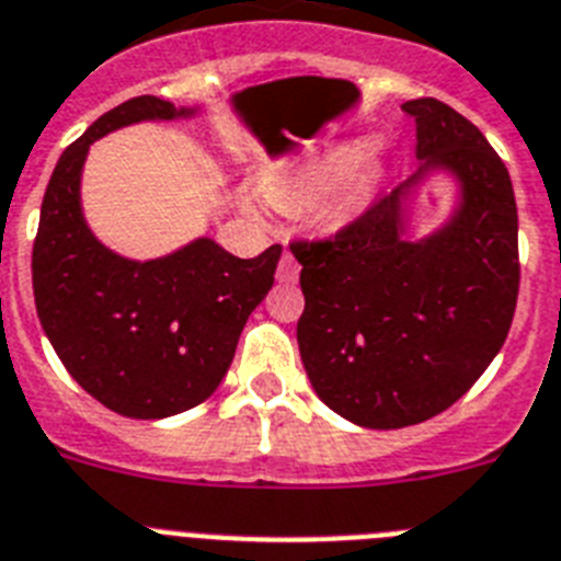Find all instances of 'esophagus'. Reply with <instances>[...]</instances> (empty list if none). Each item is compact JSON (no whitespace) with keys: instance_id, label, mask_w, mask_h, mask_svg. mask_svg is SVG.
<instances>
[{"instance_id":"1","label":"esophagus","mask_w":561,"mask_h":561,"mask_svg":"<svg viewBox=\"0 0 561 561\" xmlns=\"http://www.w3.org/2000/svg\"><path fill=\"white\" fill-rule=\"evenodd\" d=\"M298 261H295V255L291 252H284V257H280V263H277V280L280 284H295L298 280Z\"/></svg>"}]
</instances>
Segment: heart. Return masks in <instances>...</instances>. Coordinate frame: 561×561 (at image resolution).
<instances>
[{
	"mask_svg": "<svg viewBox=\"0 0 561 561\" xmlns=\"http://www.w3.org/2000/svg\"><path fill=\"white\" fill-rule=\"evenodd\" d=\"M368 147V141H346L266 172L263 195L277 209H318L320 224L343 227L366 207L380 184V170H360ZM249 204L255 207V201Z\"/></svg>",
	"mask_w": 561,
	"mask_h": 561,
	"instance_id": "heart-1",
	"label": "heart"
}]
</instances>
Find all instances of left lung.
<instances>
[{"label": "left lung", "instance_id": "8db88e82", "mask_svg": "<svg viewBox=\"0 0 561 561\" xmlns=\"http://www.w3.org/2000/svg\"><path fill=\"white\" fill-rule=\"evenodd\" d=\"M414 179L332 241L291 243L306 309L298 346L312 389L363 428L437 417L491 366L519 295L516 201L491 144L457 110L414 99ZM443 171L458 184L449 218L410 234L419 186Z\"/></svg>", "mask_w": 561, "mask_h": 561}]
</instances>
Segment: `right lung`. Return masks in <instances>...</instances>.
Segmentation results:
<instances>
[{
    "mask_svg": "<svg viewBox=\"0 0 561 561\" xmlns=\"http://www.w3.org/2000/svg\"><path fill=\"white\" fill-rule=\"evenodd\" d=\"M193 116L198 107L158 95L118 104L61 152L42 201L33 243L42 329L70 377L122 417H172L221 386L284 252L275 243L234 257L213 238H195L170 255L133 261L90 232L81 209L90 144L130 124Z\"/></svg>",
    "mask_w": 561,
    "mask_h": 561,
    "instance_id": "right-lung-1",
    "label": "right lung"
}]
</instances>
